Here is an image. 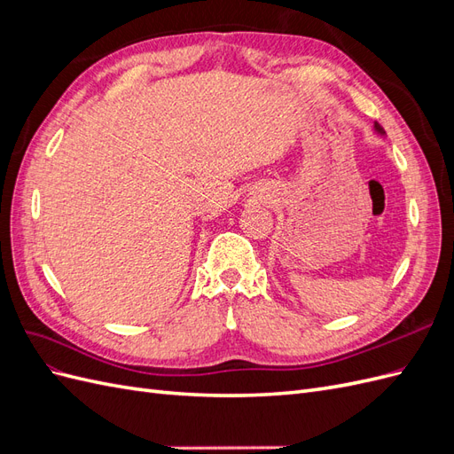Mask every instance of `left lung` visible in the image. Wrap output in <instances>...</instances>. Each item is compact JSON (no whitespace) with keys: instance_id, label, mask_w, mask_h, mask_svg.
Wrapping results in <instances>:
<instances>
[{"instance_id":"obj_1","label":"left lung","mask_w":454,"mask_h":454,"mask_svg":"<svg viewBox=\"0 0 454 454\" xmlns=\"http://www.w3.org/2000/svg\"><path fill=\"white\" fill-rule=\"evenodd\" d=\"M375 129H377V132H380V134H382V132H384V130H382V127H380V125H379V122H375Z\"/></svg>"}]
</instances>
